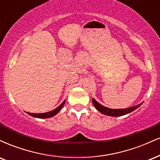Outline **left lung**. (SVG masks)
<instances>
[{"instance_id":"8db88e82","label":"left lung","mask_w":160,"mask_h":160,"mask_svg":"<svg viewBox=\"0 0 160 160\" xmlns=\"http://www.w3.org/2000/svg\"><path fill=\"white\" fill-rule=\"evenodd\" d=\"M92 104L93 105H94V107L96 108L100 113H102V114L111 116V117H120V116L128 114V113L135 111V110H136L138 108L140 107L143 103L141 102V104H137V105L133 106V107L123 108V109H111V108L104 107V106L99 104L95 98H92Z\"/></svg>"}]
</instances>
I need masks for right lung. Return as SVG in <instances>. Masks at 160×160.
I'll return each mask as SVG.
<instances>
[{"label":"right lung","mask_w":160,"mask_h":160,"mask_svg":"<svg viewBox=\"0 0 160 160\" xmlns=\"http://www.w3.org/2000/svg\"><path fill=\"white\" fill-rule=\"evenodd\" d=\"M65 101H64L62 103L60 104L59 106H58V108H56V109L52 110V111H49V112H47V113H28V112H27V113L28 115L32 116V117H36V118H40V119H47V118H50V117H54L55 115H56L57 113H58V112L60 111V110L62 109V107L64 106V104H65Z\"/></svg>","instance_id":"right-lung-1"}]
</instances>
